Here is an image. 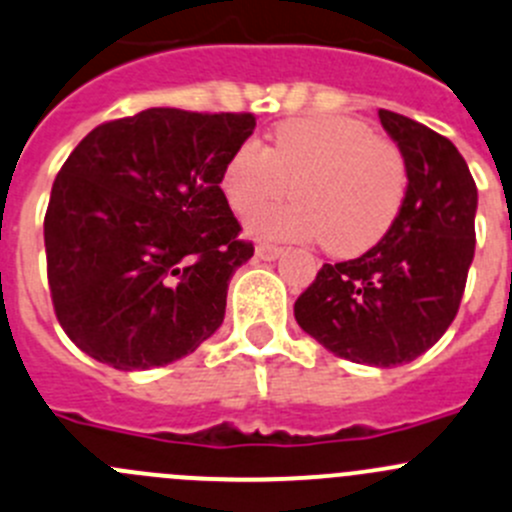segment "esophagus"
<instances>
[{
	"mask_svg": "<svg viewBox=\"0 0 512 512\" xmlns=\"http://www.w3.org/2000/svg\"><path fill=\"white\" fill-rule=\"evenodd\" d=\"M255 252H257V257H260V260H277V257L282 255V247L270 245V242H260Z\"/></svg>",
	"mask_w": 512,
	"mask_h": 512,
	"instance_id": "34e87169",
	"label": "esophagus"
}]
</instances>
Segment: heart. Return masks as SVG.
Returning <instances> with one entry per match:
<instances>
[{"label": "heart", "instance_id": "1", "mask_svg": "<svg viewBox=\"0 0 512 512\" xmlns=\"http://www.w3.org/2000/svg\"><path fill=\"white\" fill-rule=\"evenodd\" d=\"M295 182L300 200L252 217L267 237H315L332 255L357 257L393 230L408 167L395 145L377 140L365 122L340 114L287 119L270 150L245 140L227 157L220 187L240 215L282 200Z\"/></svg>", "mask_w": 512, "mask_h": 512}]
</instances>
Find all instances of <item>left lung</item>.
I'll return each mask as SVG.
<instances>
[{"label":"left lung","mask_w":512,"mask_h":512,"mask_svg":"<svg viewBox=\"0 0 512 512\" xmlns=\"http://www.w3.org/2000/svg\"><path fill=\"white\" fill-rule=\"evenodd\" d=\"M408 167V195L388 237L365 255L322 265L295 320L322 347L362 365L415 360L458 315L475 255L478 187L448 137L380 109Z\"/></svg>","instance_id":"left-lung-1"}]
</instances>
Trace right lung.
Here are the masks:
<instances>
[{"instance_id": "1", "label": "right lung", "mask_w": 512, "mask_h": 512, "mask_svg": "<svg viewBox=\"0 0 512 512\" xmlns=\"http://www.w3.org/2000/svg\"><path fill=\"white\" fill-rule=\"evenodd\" d=\"M252 130L250 112L152 107L74 147L52 185L44 247L54 315L79 350L150 370L222 325L230 277L255 247L220 175Z\"/></svg>"}]
</instances>
